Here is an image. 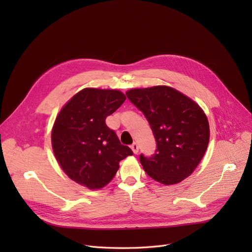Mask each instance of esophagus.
Here are the masks:
<instances>
[{"instance_id":"obj_1","label":"esophagus","mask_w":252,"mask_h":252,"mask_svg":"<svg viewBox=\"0 0 252 252\" xmlns=\"http://www.w3.org/2000/svg\"><path fill=\"white\" fill-rule=\"evenodd\" d=\"M130 149L133 150V152H134L135 154H137V153L139 152V146H138V144H137V143L131 144V145H130Z\"/></svg>"}]
</instances>
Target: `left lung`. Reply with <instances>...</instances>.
I'll list each match as a JSON object with an SVG mask.
<instances>
[{
  "mask_svg": "<svg viewBox=\"0 0 252 252\" xmlns=\"http://www.w3.org/2000/svg\"><path fill=\"white\" fill-rule=\"evenodd\" d=\"M126 94L146 117L156 141L154 154L140 155L144 170L164 185L189 177L209 142L208 121L199 105L166 86L133 89Z\"/></svg>",
  "mask_w": 252,
  "mask_h": 252,
  "instance_id": "8db88e82",
  "label": "left lung"
}]
</instances>
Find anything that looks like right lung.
Wrapping results in <instances>:
<instances>
[{"mask_svg": "<svg viewBox=\"0 0 252 252\" xmlns=\"http://www.w3.org/2000/svg\"><path fill=\"white\" fill-rule=\"evenodd\" d=\"M126 96L116 90L84 89L59 112L52 129V147L60 166L74 182L89 189L106 186L119 161L133 155L106 125Z\"/></svg>", "mask_w": 252, "mask_h": 252, "instance_id": "right-lung-1", "label": "right lung"}]
</instances>
